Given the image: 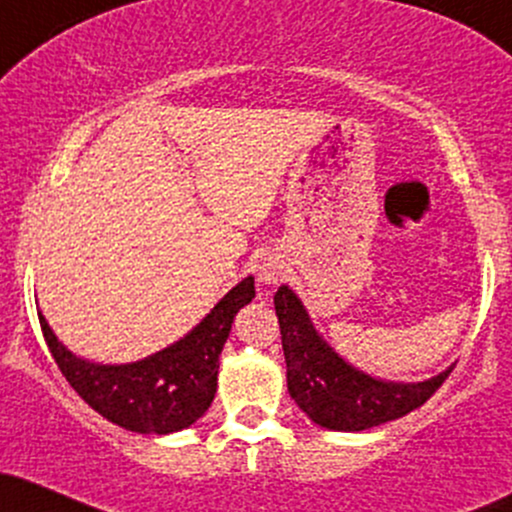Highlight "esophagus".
<instances>
[{"mask_svg":"<svg viewBox=\"0 0 512 512\" xmlns=\"http://www.w3.org/2000/svg\"><path fill=\"white\" fill-rule=\"evenodd\" d=\"M284 274H286L284 260H279V257H272V255L265 257V260L260 262V267H257V279H260V284L265 286L277 284Z\"/></svg>","mask_w":512,"mask_h":512,"instance_id":"esophagus-1","label":"esophagus"}]
</instances>
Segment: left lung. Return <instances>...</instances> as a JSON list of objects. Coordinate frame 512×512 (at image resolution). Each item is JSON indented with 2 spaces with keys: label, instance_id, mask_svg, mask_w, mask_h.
Returning a JSON list of instances; mask_svg holds the SVG:
<instances>
[{
  "label": "left lung",
  "instance_id": "left-lung-1",
  "mask_svg": "<svg viewBox=\"0 0 512 512\" xmlns=\"http://www.w3.org/2000/svg\"><path fill=\"white\" fill-rule=\"evenodd\" d=\"M286 386L291 398L320 428L362 432L423 406L442 386L452 367L425 381H389L372 376L342 359L325 342L294 289L282 284L274 294Z\"/></svg>",
  "mask_w": 512,
  "mask_h": 512
}]
</instances>
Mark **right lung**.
Returning a JSON list of instances; mask_svg holds the SVG:
<instances>
[{
	"instance_id": "right-lung-1",
	"label": "right lung",
	"mask_w": 512,
	"mask_h": 512,
	"mask_svg": "<svg viewBox=\"0 0 512 512\" xmlns=\"http://www.w3.org/2000/svg\"><path fill=\"white\" fill-rule=\"evenodd\" d=\"M255 299V277H245L165 350L128 364H99L72 355L58 340L43 313V338L60 372L94 411L140 435H167L194 425L216 396L218 357L233 318Z\"/></svg>"
}]
</instances>
